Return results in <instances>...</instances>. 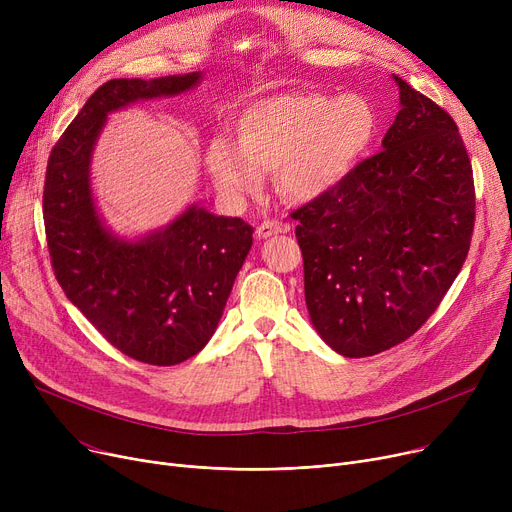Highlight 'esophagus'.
<instances>
[{
	"instance_id": "obj_1",
	"label": "esophagus",
	"mask_w": 512,
	"mask_h": 512,
	"mask_svg": "<svg viewBox=\"0 0 512 512\" xmlns=\"http://www.w3.org/2000/svg\"><path fill=\"white\" fill-rule=\"evenodd\" d=\"M290 226L284 224V222H276V220H265L257 226V236L259 238H270V236H276V234H284L288 232Z\"/></svg>"
}]
</instances>
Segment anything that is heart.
I'll return each mask as SVG.
<instances>
[{
  "label": "heart",
  "instance_id": "obj_1",
  "mask_svg": "<svg viewBox=\"0 0 512 512\" xmlns=\"http://www.w3.org/2000/svg\"><path fill=\"white\" fill-rule=\"evenodd\" d=\"M378 128V110L361 93H276L240 110L232 118L234 139L213 137L205 164L234 203L259 193L267 172H276L284 197L315 201L355 172Z\"/></svg>",
  "mask_w": 512,
  "mask_h": 512
}]
</instances>
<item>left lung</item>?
<instances>
[{
    "instance_id": "left-lung-1",
    "label": "left lung",
    "mask_w": 512,
    "mask_h": 512,
    "mask_svg": "<svg viewBox=\"0 0 512 512\" xmlns=\"http://www.w3.org/2000/svg\"><path fill=\"white\" fill-rule=\"evenodd\" d=\"M400 112L382 151L292 211L313 328L338 355H378L413 336L467 259L473 170L452 116L394 76Z\"/></svg>"
}]
</instances>
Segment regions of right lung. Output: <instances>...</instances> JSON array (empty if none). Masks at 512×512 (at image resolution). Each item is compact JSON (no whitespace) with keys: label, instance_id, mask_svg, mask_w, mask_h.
<instances>
[{"label":"right lung","instance_id":"obj_1","mask_svg":"<svg viewBox=\"0 0 512 512\" xmlns=\"http://www.w3.org/2000/svg\"><path fill=\"white\" fill-rule=\"evenodd\" d=\"M201 72L114 78L101 85L53 145L43 222L53 274L74 307L120 353L168 367L197 355L220 324L253 228L191 205L139 240L112 234L91 191V155L112 114L134 101L180 95Z\"/></svg>","mask_w":512,"mask_h":512}]
</instances>
